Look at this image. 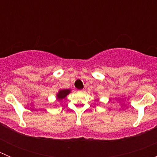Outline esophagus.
Here are the masks:
<instances>
[{
    "label": "esophagus",
    "instance_id": "1",
    "mask_svg": "<svg viewBox=\"0 0 157 157\" xmlns=\"http://www.w3.org/2000/svg\"><path fill=\"white\" fill-rule=\"evenodd\" d=\"M79 93H83L84 92V90H78Z\"/></svg>",
    "mask_w": 157,
    "mask_h": 157
}]
</instances>
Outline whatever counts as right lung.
Returning a JSON list of instances; mask_svg holds the SVG:
<instances>
[{
  "label": "right lung",
  "instance_id": "1",
  "mask_svg": "<svg viewBox=\"0 0 157 157\" xmlns=\"http://www.w3.org/2000/svg\"><path fill=\"white\" fill-rule=\"evenodd\" d=\"M70 93V90H60L59 93H58V99H62L66 97L67 94Z\"/></svg>",
  "mask_w": 157,
  "mask_h": 157
}]
</instances>
